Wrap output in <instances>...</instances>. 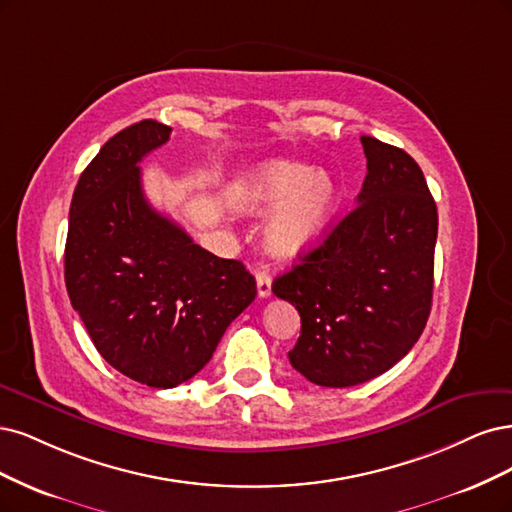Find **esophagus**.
Wrapping results in <instances>:
<instances>
[{"instance_id":"1","label":"esophagus","mask_w":512,"mask_h":512,"mask_svg":"<svg viewBox=\"0 0 512 512\" xmlns=\"http://www.w3.org/2000/svg\"><path fill=\"white\" fill-rule=\"evenodd\" d=\"M255 278H257L259 298H270V295H272V276H270V270L266 266L257 268Z\"/></svg>"}]
</instances>
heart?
Instances as JSON below:
<instances>
[{
    "label": "heart",
    "mask_w": 512,
    "mask_h": 512,
    "mask_svg": "<svg viewBox=\"0 0 512 512\" xmlns=\"http://www.w3.org/2000/svg\"><path fill=\"white\" fill-rule=\"evenodd\" d=\"M229 200L249 212L276 207L266 227V246L276 257H293L325 234L338 191L323 172L293 161H268L244 174L229 191Z\"/></svg>",
    "instance_id": "1"
}]
</instances>
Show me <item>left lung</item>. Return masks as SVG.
<instances>
[{
    "label": "left lung",
    "instance_id": "obj_1",
    "mask_svg": "<svg viewBox=\"0 0 512 512\" xmlns=\"http://www.w3.org/2000/svg\"><path fill=\"white\" fill-rule=\"evenodd\" d=\"M368 174L357 204L272 285L300 312L291 366L321 387H353L387 372L430 317L436 202L417 161L361 136Z\"/></svg>",
    "mask_w": 512,
    "mask_h": 512
}]
</instances>
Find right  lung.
Masks as SVG:
<instances>
[{
	"instance_id": "obj_1",
	"label": "right lung",
	"mask_w": 512,
	"mask_h": 512,
	"mask_svg": "<svg viewBox=\"0 0 512 512\" xmlns=\"http://www.w3.org/2000/svg\"><path fill=\"white\" fill-rule=\"evenodd\" d=\"M170 131L146 119L100 148L74 189L65 242V287L95 349L157 389L200 372L257 295L240 261L208 253L146 202L138 163Z\"/></svg>"
}]
</instances>
